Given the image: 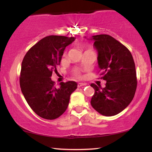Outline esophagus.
<instances>
[{"instance_id": "1", "label": "esophagus", "mask_w": 152, "mask_h": 152, "mask_svg": "<svg viewBox=\"0 0 152 152\" xmlns=\"http://www.w3.org/2000/svg\"><path fill=\"white\" fill-rule=\"evenodd\" d=\"M86 86V84L83 83H78V87H81V86Z\"/></svg>"}]
</instances>
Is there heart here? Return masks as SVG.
<instances>
[{
  "mask_svg": "<svg viewBox=\"0 0 152 152\" xmlns=\"http://www.w3.org/2000/svg\"><path fill=\"white\" fill-rule=\"evenodd\" d=\"M74 74L75 75V76H77V77H78V78L81 77V74H80L79 71H78V69H74Z\"/></svg>",
  "mask_w": 152,
  "mask_h": 152,
  "instance_id": "1",
  "label": "heart"
}]
</instances>
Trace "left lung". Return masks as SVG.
<instances>
[{
  "mask_svg": "<svg viewBox=\"0 0 152 152\" xmlns=\"http://www.w3.org/2000/svg\"><path fill=\"white\" fill-rule=\"evenodd\" d=\"M98 51L101 75L106 83L104 88L91 83L95 90L91 104L99 114L106 116L118 114L133 99L137 86V73L129 50L112 36H92Z\"/></svg>",
  "mask_w": 152,
  "mask_h": 152,
  "instance_id": "obj_1",
  "label": "left lung"
}]
</instances>
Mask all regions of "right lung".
I'll list each match as a JSON object with an SVG mask.
<instances>
[{
  "instance_id": "obj_1",
  "label": "right lung",
  "mask_w": 152,
  "mask_h": 152,
  "mask_svg": "<svg viewBox=\"0 0 152 152\" xmlns=\"http://www.w3.org/2000/svg\"><path fill=\"white\" fill-rule=\"evenodd\" d=\"M74 37L49 36L28 50L23 59L20 89L28 104L40 117L53 120L65 112L71 94L77 88L75 81L61 82L56 88L51 80L60 64L65 48Z\"/></svg>"
}]
</instances>
